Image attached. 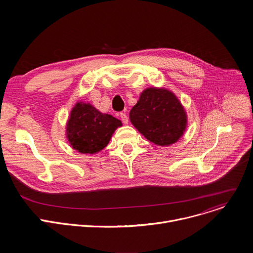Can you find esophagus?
<instances>
[{
    "instance_id": "34e87169",
    "label": "esophagus",
    "mask_w": 253,
    "mask_h": 253,
    "mask_svg": "<svg viewBox=\"0 0 253 253\" xmlns=\"http://www.w3.org/2000/svg\"><path fill=\"white\" fill-rule=\"evenodd\" d=\"M120 118H121V120H122V122L124 124H128V116H127V114L125 112H121L120 113Z\"/></svg>"
}]
</instances>
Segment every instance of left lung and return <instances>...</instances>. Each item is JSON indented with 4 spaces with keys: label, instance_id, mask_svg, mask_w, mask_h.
Returning a JSON list of instances; mask_svg holds the SVG:
<instances>
[{
    "label": "left lung",
    "instance_id": "1",
    "mask_svg": "<svg viewBox=\"0 0 253 253\" xmlns=\"http://www.w3.org/2000/svg\"><path fill=\"white\" fill-rule=\"evenodd\" d=\"M130 120L150 142L160 146L175 143L185 131L187 118L177 97L166 89L144 90L130 111Z\"/></svg>",
    "mask_w": 253,
    "mask_h": 253
}]
</instances>
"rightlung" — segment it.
<instances>
[{
    "mask_svg": "<svg viewBox=\"0 0 253 253\" xmlns=\"http://www.w3.org/2000/svg\"><path fill=\"white\" fill-rule=\"evenodd\" d=\"M122 126L117 118L103 114L90 104L79 102L67 123V138L80 153L94 154L104 149L114 131Z\"/></svg>",
    "mask_w": 253,
    "mask_h": 253,
    "instance_id": "1",
    "label": "right lung"
}]
</instances>
